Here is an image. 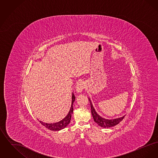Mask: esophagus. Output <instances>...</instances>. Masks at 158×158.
<instances>
[{
  "label": "esophagus",
  "instance_id": "esophagus-1",
  "mask_svg": "<svg viewBox=\"0 0 158 158\" xmlns=\"http://www.w3.org/2000/svg\"><path fill=\"white\" fill-rule=\"evenodd\" d=\"M84 89H85V85L82 82H80L76 85V90L77 91V92H82Z\"/></svg>",
  "mask_w": 158,
  "mask_h": 158
}]
</instances>
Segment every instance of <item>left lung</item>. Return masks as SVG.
Segmentation results:
<instances>
[{
    "mask_svg": "<svg viewBox=\"0 0 158 158\" xmlns=\"http://www.w3.org/2000/svg\"><path fill=\"white\" fill-rule=\"evenodd\" d=\"M89 101H90V108H91V113L93 117V118L94 120V121L96 122L97 124H98V126H101V127L109 128L113 126H116L120 122L123 120L126 115H124L120 118H117L115 119H105L103 117H101L100 115H99L96 112L94 107L92 104V102L90 101V99L89 98Z\"/></svg>",
    "mask_w": 158,
    "mask_h": 158,
    "instance_id": "obj_1",
    "label": "left lung"
}]
</instances>
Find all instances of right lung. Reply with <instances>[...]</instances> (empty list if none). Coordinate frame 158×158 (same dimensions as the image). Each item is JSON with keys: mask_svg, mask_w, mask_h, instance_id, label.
Returning a JSON list of instances; mask_svg holds the SVG:
<instances>
[{"mask_svg": "<svg viewBox=\"0 0 158 158\" xmlns=\"http://www.w3.org/2000/svg\"><path fill=\"white\" fill-rule=\"evenodd\" d=\"M72 105L70 109V111L68 113V115L65 117V118H64L62 120L60 121L59 122L55 123H45L42 122L41 121H40V123L44 126L45 128L52 130V131H59L61 129H63L66 127L68 124L70 123V120H71V117H72V115L73 113V102H75V95L73 94V93L72 94Z\"/></svg>", "mask_w": 158, "mask_h": 158, "instance_id": "add662e5", "label": "right lung"}]
</instances>
